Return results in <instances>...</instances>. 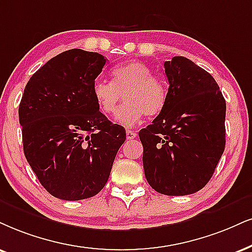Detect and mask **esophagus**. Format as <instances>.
<instances>
[{"mask_svg":"<svg viewBox=\"0 0 252 252\" xmlns=\"http://www.w3.org/2000/svg\"><path fill=\"white\" fill-rule=\"evenodd\" d=\"M136 136H138V134H136L135 132L129 131V129H127V131H126V138H127V140H132V139H135Z\"/></svg>","mask_w":252,"mask_h":252,"instance_id":"34e87169","label":"esophagus"}]
</instances>
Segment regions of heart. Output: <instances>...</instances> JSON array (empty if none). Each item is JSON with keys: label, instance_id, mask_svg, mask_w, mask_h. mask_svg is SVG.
Here are the masks:
<instances>
[{"label": "heart", "instance_id": "heart-1", "mask_svg": "<svg viewBox=\"0 0 252 252\" xmlns=\"http://www.w3.org/2000/svg\"><path fill=\"white\" fill-rule=\"evenodd\" d=\"M141 61H129L111 71L112 82L98 79L93 83L92 97L100 112L113 114L121 98L126 102L118 110L117 123L134 126L145 116H158L166 104L163 83Z\"/></svg>", "mask_w": 252, "mask_h": 252}]
</instances>
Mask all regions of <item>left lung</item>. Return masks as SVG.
<instances>
[{
	"instance_id": "1",
	"label": "left lung",
	"mask_w": 252,
	"mask_h": 252,
	"mask_svg": "<svg viewBox=\"0 0 252 252\" xmlns=\"http://www.w3.org/2000/svg\"><path fill=\"white\" fill-rule=\"evenodd\" d=\"M166 104L139 132L145 176L170 196L196 192L213 176L225 147V100L216 80L182 56L164 62Z\"/></svg>"
}]
</instances>
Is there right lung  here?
Returning <instances> with one entry per match:
<instances>
[{"mask_svg": "<svg viewBox=\"0 0 252 252\" xmlns=\"http://www.w3.org/2000/svg\"><path fill=\"white\" fill-rule=\"evenodd\" d=\"M106 62L98 52L64 51L24 89L18 107L24 155L40 185L61 200L97 195L126 140L125 128L111 123L92 97Z\"/></svg>", "mask_w": 252, "mask_h": 252, "instance_id": "1", "label": "right lung"}]
</instances>
